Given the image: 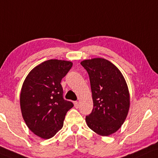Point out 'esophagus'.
Wrapping results in <instances>:
<instances>
[{
    "label": "esophagus",
    "instance_id": "1",
    "mask_svg": "<svg viewBox=\"0 0 158 158\" xmlns=\"http://www.w3.org/2000/svg\"><path fill=\"white\" fill-rule=\"evenodd\" d=\"M74 105H75V107L76 108H77L79 107V103H78V102H77V101L74 102Z\"/></svg>",
    "mask_w": 158,
    "mask_h": 158
}]
</instances>
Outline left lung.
I'll return each mask as SVG.
<instances>
[{
    "label": "left lung",
    "mask_w": 158,
    "mask_h": 158,
    "mask_svg": "<svg viewBox=\"0 0 158 158\" xmlns=\"http://www.w3.org/2000/svg\"><path fill=\"white\" fill-rule=\"evenodd\" d=\"M81 64L90 79L94 108L85 116L94 133L108 136L125 121L130 108V93L123 75L114 64L102 58L83 60Z\"/></svg>",
    "instance_id": "left-lung-1"
}]
</instances>
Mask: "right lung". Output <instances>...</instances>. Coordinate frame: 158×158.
<instances>
[{"mask_svg":"<svg viewBox=\"0 0 158 158\" xmlns=\"http://www.w3.org/2000/svg\"><path fill=\"white\" fill-rule=\"evenodd\" d=\"M73 62L50 59L35 67L23 82L20 108L29 130L43 139L53 137L61 129L73 103L63 98L61 81Z\"/></svg>","mask_w":158,"mask_h":158,"instance_id":"add662e5","label":"right lung"}]
</instances>
